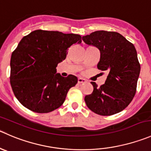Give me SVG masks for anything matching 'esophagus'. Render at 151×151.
<instances>
[{
    "mask_svg": "<svg viewBox=\"0 0 151 151\" xmlns=\"http://www.w3.org/2000/svg\"><path fill=\"white\" fill-rule=\"evenodd\" d=\"M77 82H78L79 84H81V83H86V80H85V79H83V78H78V80H77Z\"/></svg>",
    "mask_w": 151,
    "mask_h": 151,
    "instance_id": "1",
    "label": "esophagus"
}]
</instances>
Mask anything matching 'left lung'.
<instances>
[{"label":"left lung","instance_id":"obj_1","mask_svg":"<svg viewBox=\"0 0 151 151\" xmlns=\"http://www.w3.org/2000/svg\"><path fill=\"white\" fill-rule=\"evenodd\" d=\"M88 45L99 49L98 69L108 72L105 84L85 96L88 108L96 114L111 116L125 109L137 92L140 64L134 44L116 32L96 31L83 37Z\"/></svg>","mask_w":151,"mask_h":151}]
</instances>
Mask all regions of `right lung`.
<instances>
[{"label": "right lung", "instance_id": "obj_1", "mask_svg": "<svg viewBox=\"0 0 151 151\" xmlns=\"http://www.w3.org/2000/svg\"><path fill=\"white\" fill-rule=\"evenodd\" d=\"M81 36L60 32L35 30L24 36L12 52L10 83L19 102L36 113H49L63 104L77 77L57 74L68 48L81 43Z\"/></svg>", "mask_w": 151, "mask_h": 151}]
</instances>
